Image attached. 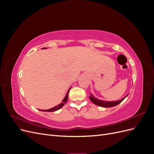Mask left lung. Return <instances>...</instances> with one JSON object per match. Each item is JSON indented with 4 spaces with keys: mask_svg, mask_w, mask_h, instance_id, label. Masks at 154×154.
Segmentation results:
<instances>
[{
    "mask_svg": "<svg viewBox=\"0 0 154 154\" xmlns=\"http://www.w3.org/2000/svg\"><path fill=\"white\" fill-rule=\"evenodd\" d=\"M128 94H127L126 96H125L123 98H122V100H118V101H103V100H98L97 99L96 97H95L94 96H93L92 94H90L89 98L91 100V101L93 103H94L96 105H98L102 107H112L114 106L118 105V104H119L121 102H122L126 97H127Z\"/></svg>",
    "mask_w": 154,
    "mask_h": 154,
    "instance_id": "8db88e82",
    "label": "left lung"
}]
</instances>
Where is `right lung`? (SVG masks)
I'll list each match as a JSON object with an SVG mask.
<instances>
[{"label": "right lung", "mask_w": 154, "mask_h": 154, "mask_svg": "<svg viewBox=\"0 0 154 154\" xmlns=\"http://www.w3.org/2000/svg\"><path fill=\"white\" fill-rule=\"evenodd\" d=\"M42 49H46V48H42ZM71 87H70V88H69V90H68V91H67V94H66V96H65L63 100H62V102L61 103L58 105H57V106H55L54 107H53V108H51V109H48V110H40L43 111V112H54V111L59 110L60 109H61L62 107L66 103V102H67V99H68L69 92V90L71 89Z\"/></svg>", "instance_id": "1"}]
</instances>
